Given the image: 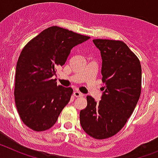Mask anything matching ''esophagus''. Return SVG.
<instances>
[{"label": "esophagus", "instance_id": "34e87169", "mask_svg": "<svg viewBox=\"0 0 158 158\" xmlns=\"http://www.w3.org/2000/svg\"><path fill=\"white\" fill-rule=\"evenodd\" d=\"M73 95H74L75 97H81V96H84L83 93H81V92H79V91H75L74 93H73Z\"/></svg>", "mask_w": 158, "mask_h": 158}]
</instances>
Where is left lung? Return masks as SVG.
<instances>
[{
  "label": "left lung",
  "instance_id": "8db88e82",
  "mask_svg": "<svg viewBox=\"0 0 158 158\" xmlns=\"http://www.w3.org/2000/svg\"><path fill=\"white\" fill-rule=\"evenodd\" d=\"M93 43L101 54L102 81L106 89L98 103L87 96L80 123L89 136L105 139L116 135L133 113L141 94L142 67L123 41L98 39Z\"/></svg>",
  "mask_w": 158,
  "mask_h": 158
}]
</instances>
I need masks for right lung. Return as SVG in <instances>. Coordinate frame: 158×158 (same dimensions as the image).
Wrapping results in <instances>:
<instances>
[{
	"label": "right lung",
	"instance_id": "obj_1",
	"mask_svg": "<svg viewBox=\"0 0 158 158\" xmlns=\"http://www.w3.org/2000/svg\"><path fill=\"white\" fill-rule=\"evenodd\" d=\"M89 39L52 26L24 46L16 64L14 96L19 117L27 127L40 132L56 123L73 90L58 85L52 77L57 67L66 62L71 49Z\"/></svg>",
	"mask_w": 158,
	"mask_h": 158
}]
</instances>
